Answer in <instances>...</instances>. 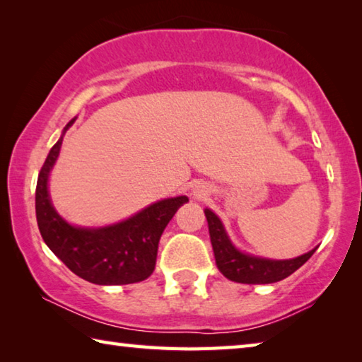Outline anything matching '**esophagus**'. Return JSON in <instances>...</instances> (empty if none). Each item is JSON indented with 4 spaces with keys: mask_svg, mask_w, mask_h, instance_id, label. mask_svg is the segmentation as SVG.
Returning <instances> with one entry per match:
<instances>
[{
    "mask_svg": "<svg viewBox=\"0 0 362 362\" xmlns=\"http://www.w3.org/2000/svg\"><path fill=\"white\" fill-rule=\"evenodd\" d=\"M193 194L196 196V198H203V196L207 194V189H206L204 185H198V187L193 188Z\"/></svg>",
    "mask_w": 362,
    "mask_h": 362,
    "instance_id": "obj_1",
    "label": "esophagus"
}]
</instances>
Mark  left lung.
<instances>
[{
    "mask_svg": "<svg viewBox=\"0 0 362 362\" xmlns=\"http://www.w3.org/2000/svg\"><path fill=\"white\" fill-rule=\"evenodd\" d=\"M207 225H209V235L216 255V263L220 273L230 281L243 284H272L291 276L293 272L303 265V263L315 254V249L296 259L289 260H272L263 257L250 255L238 249L231 243L228 233L216 214L211 209H204Z\"/></svg>",
    "mask_w": 362,
    "mask_h": 362,
    "instance_id": "obj_1",
    "label": "left lung"
}]
</instances>
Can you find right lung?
I'll use <instances>...</instances> for the list:
<instances>
[{
	"mask_svg": "<svg viewBox=\"0 0 362 362\" xmlns=\"http://www.w3.org/2000/svg\"><path fill=\"white\" fill-rule=\"evenodd\" d=\"M75 119L64 127L40 170L35 198L40 233L46 246L79 278L99 286L140 283L155 269L159 238L179 207L188 203V198L175 196L156 201L122 222L99 228L66 222L54 209L47 182L65 132Z\"/></svg>",
	"mask_w": 362,
	"mask_h": 362,
	"instance_id": "obj_1",
	"label": "right lung"
}]
</instances>
